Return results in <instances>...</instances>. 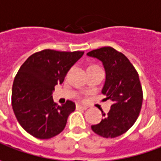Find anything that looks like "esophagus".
I'll use <instances>...</instances> for the list:
<instances>
[{"mask_svg": "<svg viewBox=\"0 0 161 161\" xmlns=\"http://www.w3.org/2000/svg\"><path fill=\"white\" fill-rule=\"evenodd\" d=\"M76 109H83V110H86V109H87V106L81 105V104H76Z\"/></svg>", "mask_w": 161, "mask_h": 161, "instance_id": "obj_1", "label": "esophagus"}]
</instances>
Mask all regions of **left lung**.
<instances>
[{"label": "left lung", "mask_w": 161, "mask_h": 161, "mask_svg": "<svg viewBox=\"0 0 161 161\" xmlns=\"http://www.w3.org/2000/svg\"><path fill=\"white\" fill-rule=\"evenodd\" d=\"M87 56L103 62L106 78L102 93L106 100L113 101L108 114L101 109L103 119L91 128L103 138L120 136L134 124L141 113L143 93L138 72L122 53L112 47L92 50Z\"/></svg>", "instance_id": "1"}]
</instances>
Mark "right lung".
Returning <instances> with one entry per match:
<instances>
[{
  "label": "right lung",
  "mask_w": 161,
  "mask_h": 161,
  "mask_svg": "<svg viewBox=\"0 0 161 161\" xmlns=\"http://www.w3.org/2000/svg\"><path fill=\"white\" fill-rule=\"evenodd\" d=\"M83 55L84 51L44 49L32 54L19 67L13 81L11 104L18 122L28 133L44 140L65 129L75 104L67 100L58 105L52 92Z\"/></svg>",
  "instance_id": "right-lung-1"
}]
</instances>
